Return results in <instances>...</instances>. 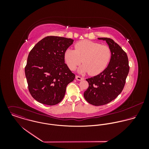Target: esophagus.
Masks as SVG:
<instances>
[{
  "label": "esophagus",
  "instance_id": "34e87169",
  "mask_svg": "<svg viewBox=\"0 0 149 149\" xmlns=\"http://www.w3.org/2000/svg\"><path fill=\"white\" fill-rule=\"evenodd\" d=\"M76 79L77 80H78V81H81V80H84V78H83V77H81L80 76H76Z\"/></svg>",
  "mask_w": 149,
  "mask_h": 149
}]
</instances>
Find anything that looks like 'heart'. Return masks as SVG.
Instances as JSON below:
<instances>
[{
    "instance_id": "b5f03b06",
    "label": "heart",
    "mask_w": 149,
    "mask_h": 149,
    "mask_svg": "<svg viewBox=\"0 0 149 149\" xmlns=\"http://www.w3.org/2000/svg\"><path fill=\"white\" fill-rule=\"evenodd\" d=\"M75 50L67 49L64 53V58L69 68L74 70L81 63L78 72H89L91 75H97L106 68L109 63L112 53L109 47L106 45L83 40L74 45Z\"/></svg>"
}]
</instances>
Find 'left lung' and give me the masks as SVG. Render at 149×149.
Masks as SVG:
<instances>
[{"label": "left lung", "instance_id": "8db88e82", "mask_svg": "<svg viewBox=\"0 0 149 149\" xmlns=\"http://www.w3.org/2000/svg\"><path fill=\"white\" fill-rule=\"evenodd\" d=\"M98 39L106 41L112 56L108 65L102 73L86 79L89 86L84 93V97L87 102L96 106L109 103L122 92L130 69L127 55L118 43L108 38Z\"/></svg>", "mask_w": 149, "mask_h": 149}]
</instances>
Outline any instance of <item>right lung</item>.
I'll use <instances>...</instances> for the list:
<instances>
[{"mask_svg": "<svg viewBox=\"0 0 149 149\" xmlns=\"http://www.w3.org/2000/svg\"><path fill=\"white\" fill-rule=\"evenodd\" d=\"M73 41L47 36L30 52L24 72L29 91L37 102L54 106L63 99L66 86L75 78L64 58L65 50Z\"/></svg>", "mask_w": 149, "mask_h": 149, "instance_id": "right-lung-1", "label": "right lung"}]
</instances>
